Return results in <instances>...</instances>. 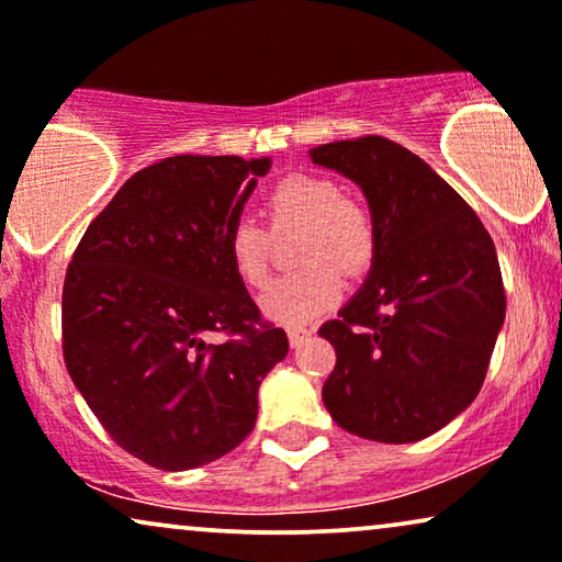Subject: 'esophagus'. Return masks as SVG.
Masks as SVG:
<instances>
[{"label": "esophagus", "mask_w": 562, "mask_h": 562, "mask_svg": "<svg viewBox=\"0 0 562 562\" xmlns=\"http://www.w3.org/2000/svg\"><path fill=\"white\" fill-rule=\"evenodd\" d=\"M308 337H311V329H305V326H290V329H288V339H290V345H293V347L303 345Z\"/></svg>", "instance_id": "34e87169"}]
</instances>
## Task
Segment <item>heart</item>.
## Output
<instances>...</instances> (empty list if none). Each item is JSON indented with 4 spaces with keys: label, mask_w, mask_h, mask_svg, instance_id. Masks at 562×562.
<instances>
[{
    "label": "heart",
    "mask_w": 562,
    "mask_h": 562,
    "mask_svg": "<svg viewBox=\"0 0 562 562\" xmlns=\"http://www.w3.org/2000/svg\"><path fill=\"white\" fill-rule=\"evenodd\" d=\"M267 220L272 233L301 228L290 272L261 295V311L280 324H303L339 303L345 277L358 280L379 254V225L360 199L342 194L326 176L288 173L267 191ZM231 269L248 288H265L272 272L269 233L251 220H238L225 240Z\"/></svg>",
    "instance_id": "1"
}]
</instances>
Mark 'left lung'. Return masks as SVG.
Segmentation results:
<instances>
[{"instance_id": "left-lung-1", "label": "left lung", "mask_w": 562, "mask_h": 562, "mask_svg": "<svg viewBox=\"0 0 562 562\" xmlns=\"http://www.w3.org/2000/svg\"><path fill=\"white\" fill-rule=\"evenodd\" d=\"M366 191L379 254L360 293L322 324L337 363L322 396L352 436L415 443L480 394L506 318L493 238L407 147L368 134L311 150Z\"/></svg>"}]
</instances>
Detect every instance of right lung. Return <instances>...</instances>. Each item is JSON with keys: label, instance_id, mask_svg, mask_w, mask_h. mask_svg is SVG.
<instances>
[{"label": "right lung", "instance_id": "add662e5", "mask_svg": "<svg viewBox=\"0 0 562 562\" xmlns=\"http://www.w3.org/2000/svg\"><path fill=\"white\" fill-rule=\"evenodd\" d=\"M269 160L173 155L137 170L77 244L61 350L105 432L155 470L236 449L259 383L288 355L231 269L225 240ZM223 333V344H210Z\"/></svg>", "mask_w": 562, "mask_h": 562}]
</instances>
